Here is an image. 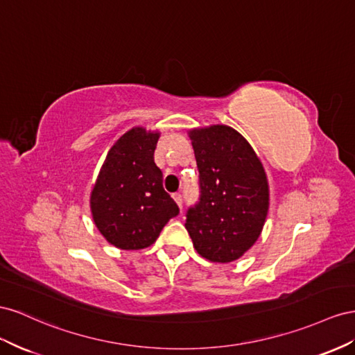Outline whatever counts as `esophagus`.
I'll return each mask as SVG.
<instances>
[{"instance_id":"obj_1","label":"esophagus","mask_w":355,"mask_h":355,"mask_svg":"<svg viewBox=\"0 0 355 355\" xmlns=\"http://www.w3.org/2000/svg\"><path fill=\"white\" fill-rule=\"evenodd\" d=\"M172 198H174V200L177 202V205L180 207V209L183 208V195H181V193H174V195H172Z\"/></svg>"}]
</instances>
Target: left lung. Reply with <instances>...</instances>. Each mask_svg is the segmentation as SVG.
I'll return each mask as SVG.
<instances>
[{"mask_svg":"<svg viewBox=\"0 0 355 355\" xmlns=\"http://www.w3.org/2000/svg\"><path fill=\"white\" fill-rule=\"evenodd\" d=\"M199 171V200L186 212L193 247L211 261L239 259L261 234L269 187L254 150L235 129L190 130Z\"/></svg>","mask_w":355,"mask_h":355,"instance_id":"8db88e82","label":"left lung"}]
</instances>
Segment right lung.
I'll return each mask as SVG.
<instances>
[{"label": "right lung", "instance_id": "add662e5", "mask_svg": "<svg viewBox=\"0 0 355 355\" xmlns=\"http://www.w3.org/2000/svg\"><path fill=\"white\" fill-rule=\"evenodd\" d=\"M159 134L134 128L111 147L90 196L96 227L117 248L150 247L180 214L155 164Z\"/></svg>", "mask_w": 355, "mask_h": 355}]
</instances>
